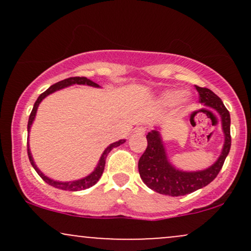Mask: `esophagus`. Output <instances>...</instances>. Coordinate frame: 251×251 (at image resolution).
<instances>
[{"label":"esophagus","mask_w":251,"mask_h":251,"mask_svg":"<svg viewBox=\"0 0 251 251\" xmlns=\"http://www.w3.org/2000/svg\"><path fill=\"white\" fill-rule=\"evenodd\" d=\"M145 131H146V128L143 127V126H139V127L134 128V132L137 134H144V133H145Z\"/></svg>","instance_id":"obj_1"}]
</instances>
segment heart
Instances as JSON below:
<instances>
[{
  "label": "heart",
  "mask_w": 251,
  "mask_h": 251,
  "mask_svg": "<svg viewBox=\"0 0 251 251\" xmlns=\"http://www.w3.org/2000/svg\"><path fill=\"white\" fill-rule=\"evenodd\" d=\"M190 101V96L181 89H169L163 92L159 97V102L163 106H175L177 103H186Z\"/></svg>",
  "instance_id": "heart-1"
}]
</instances>
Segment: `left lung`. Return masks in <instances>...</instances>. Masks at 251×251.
I'll return each mask as SVG.
<instances>
[{
    "label": "left lung",
    "instance_id": "left-lung-1",
    "mask_svg": "<svg viewBox=\"0 0 251 251\" xmlns=\"http://www.w3.org/2000/svg\"><path fill=\"white\" fill-rule=\"evenodd\" d=\"M196 89L200 94L201 102L204 106L215 109L220 114L222 129L224 133L223 149L218 159L208 169L200 170V171H183L175 168L170 163L159 127H154V129H152L146 135L148 148L140 157L138 170L144 183L158 194L177 197L204 188L217 177L226 155L229 154L230 146H231L229 111L222 102L221 98L216 96L209 88L196 86Z\"/></svg>",
    "mask_w": 251,
    "mask_h": 251
}]
</instances>
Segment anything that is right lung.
Returning <instances> with one entry per match:
<instances>
[{"instance_id": "1", "label": "right lung", "mask_w": 251, "mask_h": 251, "mask_svg": "<svg viewBox=\"0 0 251 251\" xmlns=\"http://www.w3.org/2000/svg\"><path fill=\"white\" fill-rule=\"evenodd\" d=\"M73 85H86V86H91V87H97V88L100 87V86L98 85V83L93 82V81H92V80H89V79H87V77H85V76L68 77V79H65V80H62V81H59V82L54 83V85H51L50 87L47 89V91H45L42 94H40V97L37 98V100L35 101V103H34L33 111H31V113H30V116H29V120H28V127H27L28 128V134H29L31 125H33L34 120H35L37 107H39V105H40V103H41L42 100L45 99L46 97L50 96V94L54 93V92L60 91V89L66 88V87H70V86H73ZM125 142H126L125 139H120V140H118V142H116V143L109 144L107 148L105 149V151L102 152L101 157H100V159H99V163H98V165L96 166V169L93 170V172H91V174H89L88 176H86V177H83V178H81V179H77V180L59 181V180L51 179V178L47 177V176L43 175L42 172L39 170V168H37V166H36L35 162H34L33 155H31V152H30V149H29V143H28V157H29L30 164H31V165H33V168L35 169V171L37 172V175H39L40 177H41L42 179L45 180L47 184H50V185L54 186V188H56V189L68 190V191H80V190L88 189V188H91V186H93L94 184H97V181L100 179V177H101V175H102V172H103V169H105L106 157H107V154L109 153V151H111V150L113 149V148L120 146V145H122V144H124Z\"/></svg>"}]
</instances>
